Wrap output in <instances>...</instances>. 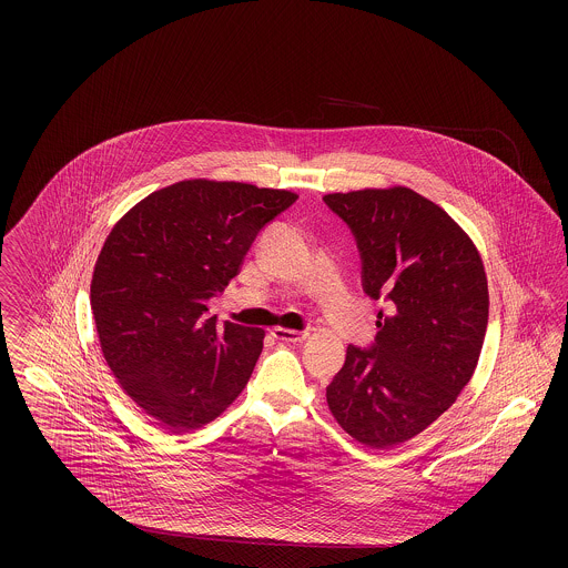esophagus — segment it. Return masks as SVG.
Here are the masks:
<instances>
[{
	"instance_id": "esophagus-1",
	"label": "esophagus",
	"mask_w": 568,
	"mask_h": 568,
	"mask_svg": "<svg viewBox=\"0 0 568 568\" xmlns=\"http://www.w3.org/2000/svg\"><path fill=\"white\" fill-rule=\"evenodd\" d=\"M272 336L276 341H285V343H302L308 338V332H296V329H287V327H274Z\"/></svg>"
}]
</instances>
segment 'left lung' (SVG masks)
<instances>
[{
  "instance_id": "8db88e82",
  "label": "left lung",
  "mask_w": 568,
  "mask_h": 568,
  "mask_svg": "<svg viewBox=\"0 0 568 568\" xmlns=\"http://www.w3.org/2000/svg\"><path fill=\"white\" fill-rule=\"evenodd\" d=\"M324 202L352 227L364 292L387 302L373 347H347L325 398L345 433L389 449L424 433L473 377L489 308L484 262L452 216L408 187Z\"/></svg>"
}]
</instances>
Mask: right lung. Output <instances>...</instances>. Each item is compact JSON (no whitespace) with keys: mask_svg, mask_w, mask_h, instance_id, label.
Returning a JSON list of instances; mask_svg holds the SVG:
<instances>
[{"mask_svg":"<svg viewBox=\"0 0 568 568\" xmlns=\"http://www.w3.org/2000/svg\"><path fill=\"white\" fill-rule=\"evenodd\" d=\"M296 193L181 181L116 221L95 262L91 311L112 375L170 433L219 417L243 392L264 329L206 317L260 230Z\"/></svg>","mask_w":568,"mask_h":568,"instance_id":"add662e5","label":"right lung"}]
</instances>
